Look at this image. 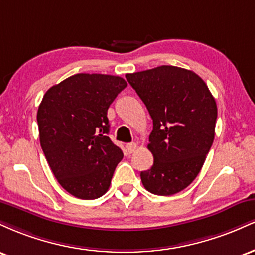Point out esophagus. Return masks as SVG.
I'll return each mask as SVG.
<instances>
[{
	"mask_svg": "<svg viewBox=\"0 0 255 255\" xmlns=\"http://www.w3.org/2000/svg\"><path fill=\"white\" fill-rule=\"evenodd\" d=\"M136 147H137V146H136L135 142H130V144L126 145V150H127V152H128V153H129V154L133 153V152L136 150Z\"/></svg>",
	"mask_w": 255,
	"mask_h": 255,
	"instance_id": "esophagus-1",
	"label": "esophagus"
}]
</instances>
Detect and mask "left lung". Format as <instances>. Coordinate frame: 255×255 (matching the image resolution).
Segmentation results:
<instances>
[{"label":"left lung","mask_w":255,"mask_h":255,"mask_svg":"<svg viewBox=\"0 0 255 255\" xmlns=\"http://www.w3.org/2000/svg\"><path fill=\"white\" fill-rule=\"evenodd\" d=\"M126 78L153 121L147 147L154 160L140 174L141 182L152 194H176L198 176L212 146L215 98L198 74L180 67L160 66Z\"/></svg>","instance_id":"obj_1"}]
</instances>
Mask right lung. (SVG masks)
I'll list each match as a JSON object with an SVG mask.
<instances>
[{"instance_id": "1", "label": "right lung", "mask_w": 255, "mask_h": 255, "mask_svg": "<svg viewBox=\"0 0 255 255\" xmlns=\"http://www.w3.org/2000/svg\"><path fill=\"white\" fill-rule=\"evenodd\" d=\"M126 86L115 75L80 73L50 87L38 108L42 150L58 183L75 198L102 197L124 158L108 136L107 114Z\"/></svg>"}]
</instances>
